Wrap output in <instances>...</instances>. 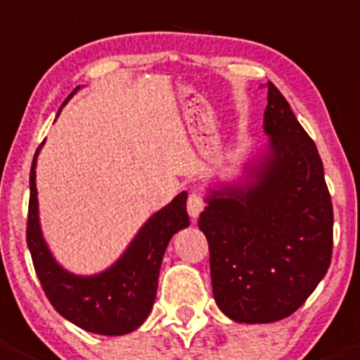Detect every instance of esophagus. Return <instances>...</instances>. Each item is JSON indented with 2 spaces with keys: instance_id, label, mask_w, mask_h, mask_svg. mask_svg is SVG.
Returning <instances> with one entry per match:
<instances>
[{
  "instance_id": "obj_1",
  "label": "esophagus",
  "mask_w": 360,
  "mask_h": 360,
  "mask_svg": "<svg viewBox=\"0 0 360 360\" xmlns=\"http://www.w3.org/2000/svg\"><path fill=\"white\" fill-rule=\"evenodd\" d=\"M204 199L199 195V193H191L190 197H188V202H186V207H188V214L191 217V220H197L199 218V214L202 213L204 210Z\"/></svg>"
}]
</instances>
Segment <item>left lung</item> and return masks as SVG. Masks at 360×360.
Segmentation results:
<instances>
[{
  "mask_svg": "<svg viewBox=\"0 0 360 360\" xmlns=\"http://www.w3.org/2000/svg\"><path fill=\"white\" fill-rule=\"evenodd\" d=\"M263 127L268 146L245 167V179L211 188L199 218L214 302L238 323L293 314L332 257L334 213L323 163L271 82Z\"/></svg>",
  "mask_w": 360,
  "mask_h": 360,
  "instance_id": "left-lung-1",
  "label": "left lung"
}]
</instances>
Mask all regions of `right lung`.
<instances>
[{"instance_id":"obj_1","label":"right lung","mask_w":360,"mask_h":360,"mask_svg":"<svg viewBox=\"0 0 360 360\" xmlns=\"http://www.w3.org/2000/svg\"><path fill=\"white\" fill-rule=\"evenodd\" d=\"M39 150L40 147L30 170L26 241L44 293L65 320L83 330L101 335H124L136 330L153 309L167 245L177 231L190 226L188 193L181 191L172 202L156 211L112 266L86 277L74 275L56 263L40 229L35 186Z\"/></svg>"}]
</instances>
